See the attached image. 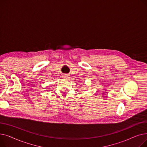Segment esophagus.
I'll use <instances>...</instances> for the list:
<instances>
[{
    "mask_svg": "<svg viewBox=\"0 0 147 147\" xmlns=\"http://www.w3.org/2000/svg\"><path fill=\"white\" fill-rule=\"evenodd\" d=\"M63 78H64V79H68V78H69V76H68V75H66V74H65V75H64Z\"/></svg>",
    "mask_w": 147,
    "mask_h": 147,
    "instance_id": "1",
    "label": "esophagus"
}]
</instances>
